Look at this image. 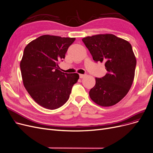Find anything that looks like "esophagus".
<instances>
[{"label": "esophagus", "mask_w": 153, "mask_h": 153, "mask_svg": "<svg viewBox=\"0 0 153 153\" xmlns=\"http://www.w3.org/2000/svg\"><path fill=\"white\" fill-rule=\"evenodd\" d=\"M85 76V74H79V77H80L81 79L84 78Z\"/></svg>", "instance_id": "34e87169"}]
</instances>
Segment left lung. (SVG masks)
Wrapping results in <instances>:
<instances>
[{
  "mask_svg": "<svg viewBox=\"0 0 153 153\" xmlns=\"http://www.w3.org/2000/svg\"><path fill=\"white\" fill-rule=\"evenodd\" d=\"M95 62H105L108 73L96 77V84L89 96L97 104L109 107L115 105L129 92L134 78L136 59L131 44L111 34L82 39Z\"/></svg>",
  "mask_w": 153,
  "mask_h": 153,
  "instance_id": "obj_1",
  "label": "left lung"
}]
</instances>
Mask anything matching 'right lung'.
I'll return each mask as SVG.
<instances>
[{
  "instance_id": "right-lung-1",
  "label": "right lung",
  "mask_w": 153,
  "mask_h": 153,
  "mask_svg": "<svg viewBox=\"0 0 153 153\" xmlns=\"http://www.w3.org/2000/svg\"><path fill=\"white\" fill-rule=\"evenodd\" d=\"M75 39L44 35L24 49L20 64L24 85L32 98L46 109H57L67 102L79 78L77 73L59 71L58 65Z\"/></svg>"
}]
</instances>
